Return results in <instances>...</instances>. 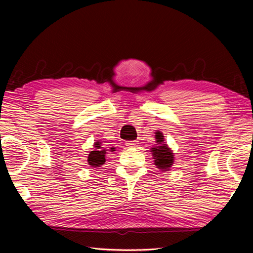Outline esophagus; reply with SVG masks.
I'll return each mask as SVG.
<instances>
[{"label":"esophagus","instance_id":"esophagus-1","mask_svg":"<svg viewBox=\"0 0 253 253\" xmlns=\"http://www.w3.org/2000/svg\"><path fill=\"white\" fill-rule=\"evenodd\" d=\"M126 146L128 147H136L137 146V141H127Z\"/></svg>","mask_w":253,"mask_h":253}]
</instances>
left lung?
Returning <instances> with one entry per match:
<instances>
[{
  "instance_id": "left-lung-1",
  "label": "left lung",
  "mask_w": 253,
  "mask_h": 253,
  "mask_svg": "<svg viewBox=\"0 0 253 253\" xmlns=\"http://www.w3.org/2000/svg\"><path fill=\"white\" fill-rule=\"evenodd\" d=\"M155 138H157V141L160 144H159V147L152 149L153 158L155 159L154 163L159 169H161L162 170H166V169H169L171 165H173V162H174L173 153H171L169 148L166 146V144H162V142L164 141L162 133L158 132Z\"/></svg>"
}]
</instances>
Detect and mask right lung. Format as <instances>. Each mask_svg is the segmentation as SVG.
I'll return each instance as SVG.
<instances>
[{"label":"right lung","mask_w":253,"mask_h":253,"mask_svg":"<svg viewBox=\"0 0 253 253\" xmlns=\"http://www.w3.org/2000/svg\"><path fill=\"white\" fill-rule=\"evenodd\" d=\"M95 150L94 151H91L89 157H88V163L89 165L92 166V168H98V166L104 164L105 162V150H101V146L99 142H95Z\"/></svg>","instance_id":"add662e5"}]
</instances>
